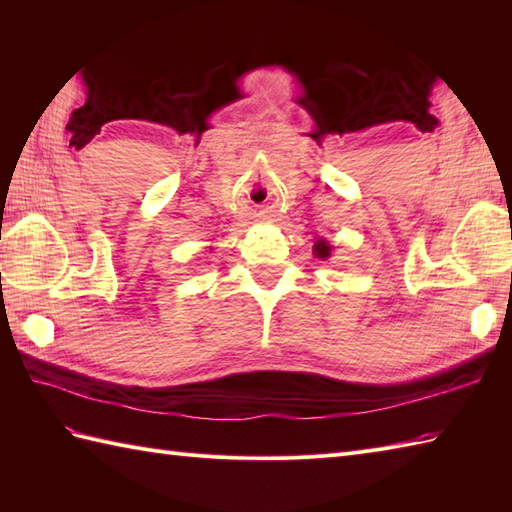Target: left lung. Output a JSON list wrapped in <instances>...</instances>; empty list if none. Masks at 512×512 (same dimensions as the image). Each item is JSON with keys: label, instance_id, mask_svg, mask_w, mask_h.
I'll return each mask as SVG.
<instances>
[{"label": "left lung", "instance_id": "obj_1", "mask_svg": "<svg viewBox=\"0 0 512 512\" xmlns=\"http://www.w3.org/2000/svg\"><path fill=\"white\" fill-rule=\"evenodd\" d=\"M330 253H332V246L325 242V239H317V244H314V255L321 259H328Z\"/></svg>", "mask_w": 512, "mask_h": 512}]
</instances>
